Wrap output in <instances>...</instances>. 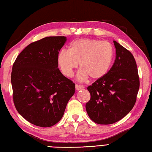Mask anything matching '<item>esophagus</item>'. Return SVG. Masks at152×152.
Here are the masks:
<instances>
[{
    "label": "esophagus",
    "instance_id": "esophagus-1",
    "mask_svg": "<svg viewBox=\"0 0 152 152\" xmlns=\"http://www.w3.org/2000/svg\"><path fill=\"white\" fill-rule=\"evenodd\" d=\"M83 88H84V87L82 86H80V85H78V84L75 85V89H76V90H77V91L83 89Z\"/></svg>",
    "mask_w": 152,
    "mask_h": 152
}]
</instances>
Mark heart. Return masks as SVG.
I'll use <instances>...</instances> for the list:
<instances>
[{"label":"heart","instance_id":"b5f03b06","mask_svg":"<svg viewBox=\"0 0 152 152\" xmlns=\"http://www.w3.org/2000/svg\"><path fill=\"white\" fill-rule=\"evenodd\" d=\"M114 56L115 50L110 42L81 39L72 42L69 50L63 49L58 53L57 63L64 75L70 77L79 62V80H86L89 77L99 80L110 71Z\"/></svg>","mask_w":152,"mask_h":152}]
</instances>
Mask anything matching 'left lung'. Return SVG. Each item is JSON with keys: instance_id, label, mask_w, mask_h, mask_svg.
<instances>
[{"instance_id": "8db88e82", "label": "left lung", "mask_w": 152, "mask_h": 152, "mask_svg": "<svg viewBox=\"0 0 152 152\" xmlns=\"http://www.w3.org/2000/svg\"><path fill=\"white\" fill-rule=\"evenodd\" d=\"M115 62L104 77L87 87L91 98L86 103L87 113L95 123L108 125L127 115L136 102L140 78L134 56L113 41Z\"/></svg>"}]
</instances>
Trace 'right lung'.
I'll return each instance as SVG.
<instances>
[{"label":"right lung","instance_id":"obj_1","mask_svg":"<svg viewBox=\"0 0 152 152\" xmlns=\"http://www.w3.org/2000/svg\"><path fill=\"white\" fill-rule=\"evenodd\" d=\"M66 41L65 37H47L32 42L12 65L15 106L23 118L37 126L58 123L75 91V83L58 69V53Z\"/></svg>","mask_w":152,"mask_h":152}]
</instances>
